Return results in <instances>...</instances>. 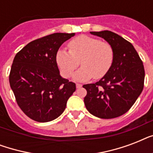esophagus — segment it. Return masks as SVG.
I'll return each instance as SVG.
<instances>
[{"label": "esophagus", "instance_id": "esophagus-1", "mask_svg": "<svg viewBox=\"0 0 153 153\" xmlns=\"http://www.w3.org/2000/svg\"><path fill=\"white\" fill-rule=\"evenodd\" d=\"M82 86V84H79V83H77L76 84V87H77V88H81Z\"/></svg>", "mask_w": 153, "mask_h": 153}]
</instances>
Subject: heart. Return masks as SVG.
Listing matches in <instances>:
<instances>
[{
    "label": "heart",
    "instance_id": "heart-1",
    "mask_svg": "<svg viewBox=\"0 0 153 153\" xmlns=\"http://www.w3.org/2000/svg\"><path fill=\"white\" fill-rule=\"evenodd\" d=\"M69 51L60 49L56 54V62L64 77H70L79 67H82L73 75L74 81L84 82L94 78L101 79L108 73L114 62V50L109 43L82 35L68 44Z\"/></svg>",
    "mask_w": 153,
    "mask_h": 153
}]
</instances>
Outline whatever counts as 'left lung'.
<instances>
[{
	"instance_id": "left-lung-1",
	"label": "left lung",
	"mask_w": 153,
	"mask_h": 153,
	"mask_svg": "<svg viewBox=\"0 0 153 153\" xmlns=\"http://www.w3.org/2000/svg\"><path fill=\"white\" fill-rule=\"evenodd\" d=\"M102 37L114 50V62L105 76L95 83L86 84V109L99 118L110 119L126 114L144 88L145 69L133 44L110 31L91 32Z\"/></svg>"
}]
</instances>
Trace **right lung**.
Segmentation results:
<instances>
[{
	"mask_svg": "<svg viewBox=\"0 0 153 153\" xmlns=\"http://www.w3.org/2000/svg\"><path fill=\"white\" fill-rule=\"evenodd\" d=\"M74 33H54L30 42L16 55L9 83L24 113L38 122L57 118L66 109L75 83L63 79L56 62L58 50Z\"/></svg>",
	"mask_w": 153,
	"mask_h": 153,
	"instance_id": "obj_1",
	"label": "right lung"
}]
</instances>
